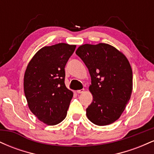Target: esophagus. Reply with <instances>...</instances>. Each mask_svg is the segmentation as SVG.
Wrapping results in <instances>:
<instances>
[{"label":"esophagus","instance_id":"1","mask_svg":"<svg viewBox=\"0 0 154 154\" xmlns=\"http://www.w3.org/2000/svg\"><path fill=\"white\" fill-rule=\"evenodd\" d=\"M85 90L84 89H81V90H78V91H77V93H82L83 92H84Z\"/></svg>","mask_w":154,"mask_h":154}]
</instances>
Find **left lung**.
<instances>
[{
    "label": "left lung",
    "instance_id": "obj_1",
    "mask_svg": "<svg viewBox=\"0 0 154 154\" xmlns=\"http://www.w3.org/2000/svg\"><path fill=\"white\" fill-rule=\"evenodd\" d=\"M76 54L88 67L91 77L89 89L93 99L86 109L91 122L104 126L117 120L132 91V72L128 59L115 48L105 43L85 44Z\"/></svg>",
    "mask_w": 154,
    "mask_h": 154
}]
</instances>
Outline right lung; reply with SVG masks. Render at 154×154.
Instances as JSON below:
<instances>
[{
	"mask_svg": "<svg viewBox=\"0 0 154 154\" xmlns=\"http://www.w3.org/2000/svg\"><path fill=\"white\" fill-rule=\"evenodd\" d=\"M76 45L59 43L42 48L28 63L24 77L29 109L39 120L57 125L66 117L73 93L65 85V66Z\"/></svg>",
	"mask_w": 154,
	"mask_h": 154,
	"instance_id": "obj_1",
	"label": "right lung"
}]
</instances>
